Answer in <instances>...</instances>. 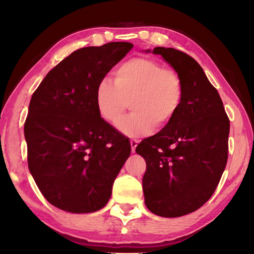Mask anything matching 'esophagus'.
<instances>
[{"label":"esophagus","instance_id":"34e87169","mask_svg":"<svg viewBox=\"0 0 254 254\" xmlns=\"http://www.w3.org/2000/svg\"><path fill=\"white\" fill-rule=\"evenodd\" d=\"M130 143H131V150H132V153H134L135 152V148H136V146H137V141L136 140H131L130 141Z\"/></svg>","mask_w":254,"mask_h":254}]
</instances>
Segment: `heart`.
<instances>
[{
  "label": "heart",
  "mask_w": 254,
  "mask_h": 254,
  "mask_svg": "<svg viewBox=\"0 0 254 254\" xmlns=\"http://www.w3.org/2000/svg\"><path fill=\"white\" fill-rule=\"evenodd\" d=\"M183 81L175 70L148 58H133L113 73V83L99 81L94 91L97 111L104 121L116 126L128 103L133 112L118 128L128 137H141L170 124L180 110Z\"/></svg>",
  "instance_id": "1"
}]
</instances>
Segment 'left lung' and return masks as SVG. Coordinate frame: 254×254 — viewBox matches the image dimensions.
I'll list each match as a JSON object with an SVG mask.
<instances>
[{
	"instance_id": "1",
	"label": "left lung",
	"mask_w": 254,
	"mask_h": 254,
	"mask_svg": "<svg viewBox=\"0 0 254 254\" xmlns=\"http://www.w3.org/2000/svg\"><path fill=\"white\" fill-rule=\"evenodd\" d=\"M151 52L180 74L184 97L174 120L136 146L146 162L144 199L157 216L182 217L215 192L228 160L230 122L217 89L195 59L175 48Z\"/></svg>"
}]
</instances>
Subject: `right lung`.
I'll use <instances>...</instances> for the list:
<instances>
[{
  "label": "right lung",
  "instance_id": "add662e5",
  "mask_svg": "<svg viewBox=\"0 0 254 254\" xmlns=\"http://www.w3.org/2000/svg\"><path fill=\"white\" fill-rule=\"evenodd\" d=\"M132 47L112 42L78 49L33 93L24 124L28 168L43 196L59 209H101L130 156L127 138L99 116L94 91Z\"/></svg>",
  "mask_w": 254,
  "mask_h": 254
}]
</instances>
